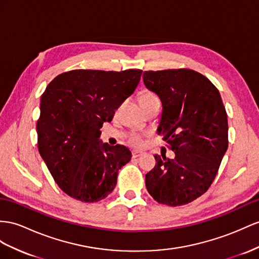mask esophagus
<instances>
[{
    "label": "esophagus",
    "mask_w": 259,
    "mask_h": 259,
    "mask_svg": "<svg viewBox=\"0 0 259 259\" xmlns=\"http://www.w3.org/2000/svg\"><path fill=\"white\" fill-rule=\"evenodd\" d=\"M143 153L140 151H132V157H139L141 156Z\"/></svg>",
    "instance_id": "obj_1"
}]
</instances>
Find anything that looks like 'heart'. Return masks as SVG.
<instances>
[{
  "label": "heart",
  "instance_id": "heart-1",
  "mask_svg": "<svg viewBox=\"0 0 259 259\" xmlns=\"http://www.w3.org/2000/svg\"><path fill=\"white\" fill-rule=\"evenodd\" d=\"M152 98H156L153 94L151 93H143V94L140 95L139 97V102H143V101H148V99H152ZM131 143L135 145V147H140L142 144V139L140 137H134L131 139Z\"/></svg>",
  "mask_w": 259,
  "mask_h": 259
}]
</instances>
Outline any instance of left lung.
Listing matches in <instances>:
<instances>
[{
    "mask_svg": "<svg viewBox=\"0 0 259 259\" xmlns=\"http://www.w3.org/2000/svg\"><path fill=\"white\" fill-rule=\"evenodd\" d=\"M145 88L162 102L157 134L174 158L155 154L145 186L158 203L177 207L209 189L228 150V115L218 89L188 69L145 71Z\"/></svg>",
    "mask_w": 259,
    "mask_h": 259,
    "instance_id": "8db88e82",
    "label": "left lung"
}]
</instances>
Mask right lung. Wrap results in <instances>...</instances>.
Listing matches in <instances>:
<instances>
[{
	"mask_svg": "<svg viewBox=\"0 0 259 259\" xmlns=\"http://www.w3.org/2000/svg\"><path fill=\"white\" fill-rule=\"evenodd\" d=\"M141 70H73L48 84L37 121L38 150L66 195L97 202L117 184L118 170L131 160L123 145L101 141V128L135 92Z\"/></svg>",
	"mask_w": 259,
	"mask_h": 259,
	"instance_id": "right-lung-1",
	"label": "right lung"
}]
</instances>
